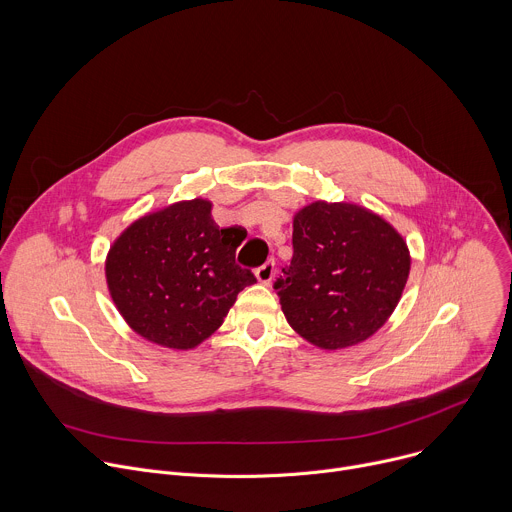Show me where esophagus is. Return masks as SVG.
<instances>
[{"mask_svg": "<svg viewBox=\"0 0 512 512\" xmlns=\"http://www.w3.org/2000/svg\"><path fill=\"white\" fill-rule=\"evenodd\" d=\"M255 275H257V281H259V283L269 285V283L273 281V277H275V263H273V261L263 263V265L255 271Z\"/></svg>", "mask_w": 512, "mask_h": 512, "instance_id": "1", "label": "esophagus"}]
</instances>
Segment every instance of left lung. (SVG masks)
<instances>
[{"instance_id": "1", "label": "left lung", "mask_w": 512, "mask_h": 512, "mask_svg": "<svg viewBox=\"0 0 512 512\" xmlns=\"http://www.w3.org/2000/svg\"><path fill=\"white\" fill-rule=\"evenodd\" d=\"M294 257L275 289L302 338L338 350L371 338L397 308L411 255L385 218L354 202L314 200L294 214Z\"/></svg>"}]
</instances>
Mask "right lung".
Wrapping results in <instances>:
<instances>
[{
  "instance_id": "1",
  "label": "right lung",
  "mask_w": 512,
  "mask_h": 512,
  "mask_svg": "<svg viewBox=\"0 0 512 512\" xmlns=\"http://www.w3.org/2000/svg\"><path fill=\"white\" fill-rule=\"evenodd\" d=\"M212 202L180 200L133 221L111 245L105 277L127 326L158 346L190 350L221 328L257 279L235 263L241 227L221 229Z\"/></svg>"
}]
</instances>
